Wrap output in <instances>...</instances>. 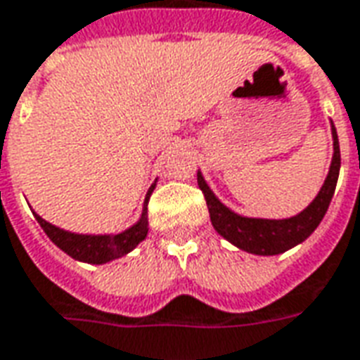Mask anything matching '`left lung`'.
Returning <instances> with one entry per match:
<instances>
[{"label":"left lung","mask_w":360,"mask_h":360,"mask_svg":"<svg viewBox=\"0 0 360 360\" xmlns=\"http://www.w3.org/2000/svg\"><path fill=\"white\" fill-rule=\"evenodd\" d=\"M331 138H333V158L329 165L328 177L321 185L320 193L304 208L302 212L290 218H250L233 212L232 208L220 202V198L212 193V188L206 185L202 173H197V181L200 191L205 193L206 206L210 212V222L214 230L224 240L233 243L241 251H248L253 255H278L290 250L294 245L302 243L310 236L328 212V206L335 193L339 167H341V154H339V140L335 127L331 122Z\"/></svg>","instance_id":"8db88e82"}]
</instances>
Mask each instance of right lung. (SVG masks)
I'll return each mask as SVG.
<instances>
[{"label": "right lung", "instance_id": "right-lung-1", "mask_svg": "<svg viewBox=\"0 0 360 360\" xmlns=\"http://www.w3.org/2000/svg\"><path fill=\"white\" fill-rule=\"evenodd\" d=\"M154 188L155 181L146 193L140 220L132 224L130 228H127L124 232L119 233H97V236L95 233H74L46 222L37 212H32V214L50 240L54 241L58 248L68 253L70 257H74L75 261H84V263L103 265V263H109L112 259L127 255L136 248L140 241L146 240V236H148V200H150V195Z\"/></svg>", "mask_w": 360, "mask_h": 360}]
</instances>
